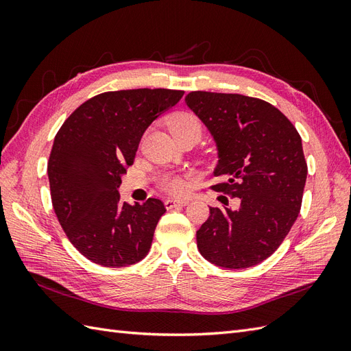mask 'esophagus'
I'll list each match as a JSON object with an SVG mask.
<instances>
[{
  "mask_svg": "<svg viewBox=\"0 0 351 351\" xmlns=\"http://www.w3.org/2000/svg\"><path fill=\"white\" fill-rule=\"evenodd\" d=\"M189 204V199H167L165 200V208L173 209L176 206H186Z\"/></svg>",
  "mask_w": 351,
  "mask_h": 351,
  "instance_id": "34e87169",
  "label": "esophagus"
}]
</instances>
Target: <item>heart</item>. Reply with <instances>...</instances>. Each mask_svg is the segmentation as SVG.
Returning a JSON list of instances; mask_svg holds the SVG:
<instances>
[{
    "instance_id": "obj_1",
    "label": "heart",
    "mask_w": 351,
    "mask_h": 351,
    "mask_svg": "<svg viewBox=\"0 0 351 351\" xmlns=\"http://www.w3.org/2000/svg\"><path fill=\"white\" fill-rule=\"evenodd\" d=\"M167 124L176 139L192 130L202 132L200 121L192 112H184V111L174 112L173 115L168 117ZM162 187L167 190V192L173 195H183L187 192V182L183 177L171 176V177H165L162 180Z\"/></svg>"
}]
</instances>
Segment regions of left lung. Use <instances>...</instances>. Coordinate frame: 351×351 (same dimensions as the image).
<instances>
[{"instance_id":"left-lung-1","label":"left lung","mask_w":351,"mask_h":351,"mask_svg":"<svg viewBox=\"0 0 351 351\" xmlns=\"http://www.w3.org/2000/svg\"><path fill=\"white\" fill-rule=\"evenodd\" d=\"M214 137L215 192L236 208H209L196 232L202 256L221 268L244 269L269 258L299 217L307 165L302 137L267 101L239 93L190 92L184 99ZM228 205V204H227Z\"/></svg>"}]
</instances>
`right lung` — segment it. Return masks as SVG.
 Returning a JSON list of instances; mask_svg holds the SVG:
<instances>
[{"mask_svg":"<svg viewBox=\"0 0 351 351\" xmlns=\"http://www.w3.org/2000/svg\"><path fill=\"white\" fill-rule=\"evenodd\" d=\"M183 90L104 92L74 111L58 130L48 161L52 206L70 243L108 268L142 261L165 206L120 200L125 167L133 164L145 130L182 99Z\"/></svg>","mask_w":351,"mask_h":351,"instance_id":"add662e5","label":"right lung"}]
</instances>
